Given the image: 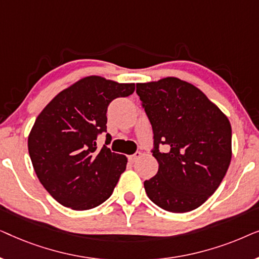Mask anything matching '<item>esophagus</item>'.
I'll list each match as a JSON object with an SVG mask.
<instances>
[{"label": "esophagus", "instance_id": "34e87169", "mask_svg": "<svg viewBox=\"0 0 259 259\" xmlns=\"http://www.w3.org/2000/svg\"><path fill=\"white\" fill-rule=\"evenodd\" d=\"M140 157H141V152H136V153H134V154L130 155L128 159H130L131 162H134V161H137Z\"/></svg>", "mask_w": 259, "mask_h": 259}]
</instances>
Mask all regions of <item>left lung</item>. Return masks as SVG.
Segmentation results:
<instances>
[{"instance_id":"8db88e82","label":"left lung","mask_w":259,"mask_h":259,"mask_svg":"<svg viewBox=\"0 0 259 259\" xmlns=\"http://www.w3.org/2000/svg\"><path fill=\"white\" fill-rule=\"evenodd\" d=\"M154 133L157 175L144 183L166 211L183 213L204 204L221 185L232 157L228 116L199 88L178 77L137 83ZM167 144L166 154L157 150Z\"/></svg>"}]
</instances>
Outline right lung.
I'll return each mask as SVG.
<instances>
[{
    "mask_svg": "<svg viewBox=\"0 0 259 259\" xmlns=\"http://www.w3.org/2000/svg\"><path fill=\"white\" fill-rule=\"evenodd\" d=\"M134 83L99 75L84 76L56 94L42 109L28 136V151L38 180L63 206L83 211L107 200L121 173L126 155L97 146L106 132L112 100L128 97ZM111 141L107 134L106 145Z\"/></svg>",
    "mask_w": 259,
    "mask_h": 259,
    "instance_id": "1",
    "label": "right lung"
}]
</instances>
